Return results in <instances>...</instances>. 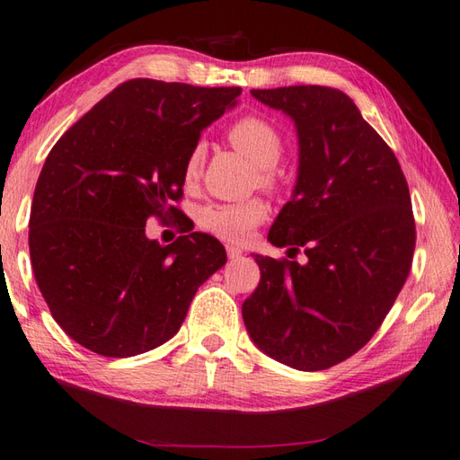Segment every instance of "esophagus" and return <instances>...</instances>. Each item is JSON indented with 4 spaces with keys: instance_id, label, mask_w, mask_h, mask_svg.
<instances>
[{
    "instance_id": "obj_1",
    "label": "esophagus",
    "mask_w": 460,
    "mask_h": 460,
    "mask_svg": "<svg viewBox=\"0 0 460 460\" xmlns=\"http://www.w3.org/2000/svg\"><path fill=\"white\" fill-rule=\"evenodd\" d=\"M226 254H228V260H238L242 256V250L236 248V246H226Z\"/></svg>"
}]
</instances>
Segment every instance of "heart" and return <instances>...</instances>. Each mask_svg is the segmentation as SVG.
Wrapping results in <instances>:
<instances>
[{"mask_svg":"<svg viewBox=\"0 0 460 460\" xmlns=\"http://www.w3.org/2000/svg\"><path fill=\"white\" fill-rule=\"evenodd\" d=\"M228 138L242 155L254 163L258 171V184L261 189L274 192L278 189V176L274 166L284 155V140L278 128L261 117H243L228 130ZM206 148L196 143L182 166L186 184L199 181L202 172ZM268 218V206L260 199L243 202H212L199 210V224L206 232L226 242H243L250 238L256 226Z\"/></svg>","mask_w":460,"mask_h":460,"instance_id":"heart-1","label":"heart"}]
</instances>
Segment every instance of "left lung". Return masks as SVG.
<instances>
[{
  "label": "left lung",
  "instance_id": "obj_1",
  "mask_svg": "<svg viewBox=\"0 0 460 460\" xmlns=\"http://www.w3.org/2000/svg\"><path fill=\"white\" fill-rule=\"evenodd\" d=\"M294 119V196L268 240L304 246L305 264L254 256L261 278L242 317L258 348L299 371H322L367 343L395 304L415 252V218L397 156L343 91L252 89Z\"/></svg>",
  "mask_w": 460,
  "mask_h": 460
}]
</instances>
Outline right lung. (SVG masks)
<instances>
[{"label":"right lung","mask_w":460,"mask_h":460,"mask_svg":"<svg viewBox=\"0 0 460 460\" xmlns=\"http://www.w3.org/2000/svg\"><path fill=\"white\" fill-rule=\"evenodd\" d=\"M240 93L130 79L47 155L31 202V266L53 320L83 348L105 358L158 348L226 264L208 234L161 246L145 226L176 217L186 156Z\"/></svg>","instance_id":"right-lung-1"}]
</instances>
